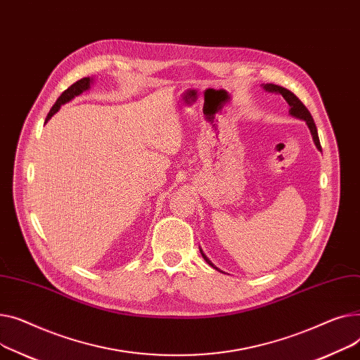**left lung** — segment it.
Here are the masks:
<instances>
[{"label": "left lung", "instance_id": "1", "mask_svg": "<svg viewBox=\"0 0 360 360\" xmlns=\"http://www.w3.org/2000/svg\"><path fill=\"white\" fill-rule=\"evenodd\" d=\"M263 89H264L266 91H269V93H278V94H281V96L286 100V103L289 104V113H290L293 117H298V119H302V120L307 122L308 128H309V131H311V135H312V139H314V143H315V146L319 148V150L321 151V143H320L319 132H316V126H315V123H314V119H312L309 110L304 105V103H302L297 96H295L292 91H289V90H286V89H283V87H281V86H276V84H263ZM200 255H202V257L206 260V263H207L209 266H212L214 269H217L212 263H210V260L203 255L202 250H200Z\"/></svg>", "mask_w": 360, "mask_h": 360}]
</instances>
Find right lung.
Masks as SVG:
<instances>
[{
	"label": "right lung",
	"mask_w": 360,
	"mask_h": 360,
	"mask_svg": "<svg viewBox=\"0 0 360 360\" xmlns=\"http://www.w3.org/2000/svg\"><path fill=\"white\" fill-rule=\"evenodd\" d=\"M93 82V78H90V77H86V78H81V79H78L77 82H74L71 87H68L65 91H63L59 97H58V100H56V103L52 105V109H51V112L48 113V116H46V120H45V123L60 109V105L62 104H65V103H68V101H71L74 97H77V96H79L81 93H84V91H87L89 89H90V84Z\"/></svg>",
	"instance_id": "right-lung-1"
}]
</instances>
